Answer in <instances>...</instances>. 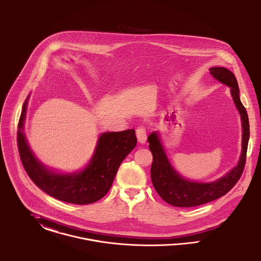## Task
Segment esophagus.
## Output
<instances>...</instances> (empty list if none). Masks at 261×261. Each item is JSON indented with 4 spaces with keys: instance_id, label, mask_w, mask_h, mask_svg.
<instances>
[{
    "instance_id": "esophagus-1",
    "label": "esophagus",
    "mask_w": 261,
    "mask_h": 261,
    "mask_svg": "<svg viewBox=\"0 0 261 261\" xmlns=\"http://www.w3.org/2000/svg\"><path fill=\"white\" fill-rule=\"evenodd\" d=\"M136 136H137V140L140 143H145L147 140V133H146V129L144 127H138L136 129Z\"/></svg>"
}]
</instances>
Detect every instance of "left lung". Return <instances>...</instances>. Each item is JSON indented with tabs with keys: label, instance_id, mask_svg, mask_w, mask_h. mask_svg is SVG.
<instances>
[{
	"label": "left lung",
	"instance_id": "obj_1",
	"mask_svg": "<svg viewBox=\"0 0 261 261\" xmlns=\"http://www.w3.org/2000/svg\"><path fill=\"white\" fill-rule=\"evenodd\" d=\"M210 73L222 84L230 87V93L241 114L242 125L241 155L239 164L226 175L211 182L187 180L174 169L168 159L157 132L149 135V148L153 155L151 179L161 198L175 206L191 207L215 201L228 193L241 179L249 140V121L247 112L240 99V88L236 75L224 67H211Z\"/></svg>",
	"mask_w": 261,
	"mask_h": 261
}]
</instances>
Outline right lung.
<instances>
[{
  "mask_svg": "<svg viewBox=\"0 0 261 261\" xmlns=\"http://www.w3.org/2000/svg\"><path fill=\"white\" fill-rule=\"evenodd\" d=\"M29 97L22 105L18 125L20 161L29 177L40 190L60 201L75 204L99 201L110 190L122 161L135 148V130L102 133L91 160L82 171L60 174L45 168L36 158L25 139L23 124Z\"/></svg>",
  "mask_w": 261,
  "mask_h": 261,
  "instance_id": "add662e5",
  "label": "right lung"
}]
</instances>
